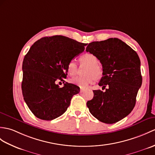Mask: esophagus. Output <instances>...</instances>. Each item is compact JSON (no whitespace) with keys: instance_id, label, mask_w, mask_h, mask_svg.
Returning <instances> with one entry per match:
<instances>
[{"instance_id":"esophagus-1","label":"esophagus","mask_w":155,"mask_h":155,"mask_svg":"<svg viewBox=\"0 0 155 155\" xmlns=\"http://www.w3.org/2000/svg\"><path fill=\"white\" fill-rule=\"evenodd\" d=\"M85 91V90L84 89H83V88H81V90H80V92H83L84 91Z\"/></svg>"}]
</instances>
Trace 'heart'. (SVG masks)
Instances as JSON below:
<instances>
[{
	"label": "heart",
	"instance_id": "obj_1",
	"mask_svg": "<svg viewBox=\"0 0 155 155\" xmlns=\"http://www.w3.org/2000/svg\"><path fill=\"white\" fill-rule=\"evenodd\" d=\"M80 63L81 64L88 65L85 74L86 77H76L70 79V82L79 86L80 88H85L93 83L97 78H100L102 74V69L98 64V59L92 53H85L81 56ZM67 70L71 76H74L77 74L78 66L74 60L70 61L67 64Z\"/></svg>",
	"mask_w": 155,
	"mask_h": 155
}]
</instances>
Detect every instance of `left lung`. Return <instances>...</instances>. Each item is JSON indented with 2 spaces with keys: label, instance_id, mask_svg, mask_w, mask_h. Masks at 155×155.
<instances>
[{
  "label": "left lung",
  "instance_id": "obj_1",
  "mask_svg": "<svg viewBox=\"0 0 155 155\" xmlns=\"http://www.w3.org/2000/svg\"><path fill=\"white\" fill-rule=\"evenodd\" d=\"M86 51L95 55L102 64L98 85L105 88L94 91V97L86 103L90 112L105 124L116 123L131 113L142 84L141 61L137 53L118 38L93 41Z\"/></svg>",
  "mask_w": 155,
  "mask_h": 155
}]
</instances>
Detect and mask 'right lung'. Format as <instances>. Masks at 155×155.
<instances>
[{
  "label": "right lung",
  "instance_id": "obj_1",
  "mask_svg": "<svg viewBox=\"0 0 155 155\" xmlns=\"http://www.w3.org/2000/svg\"><path fill=\"white\" fill-rule=\"evenodd\" d=\"M83 44L63 35L44 37L31 45L22 63L21 91L25 102L35 117L52 120L69 106L72 97L80 92L78 86L64 81L68 63L84 50Z\"/></svg>",
  "mask_w": 155,
  "mask_h": 155
}]
</instances>
